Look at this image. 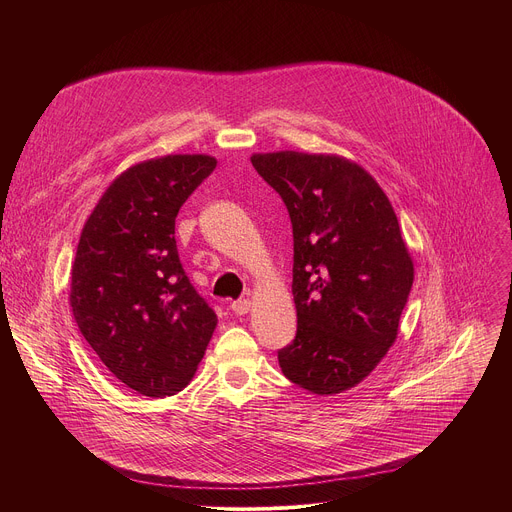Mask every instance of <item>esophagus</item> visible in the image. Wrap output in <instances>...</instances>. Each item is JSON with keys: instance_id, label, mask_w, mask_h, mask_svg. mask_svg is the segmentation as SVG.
<instances>
[{"instance_id": "esophagus-1", "label": "esophagus", "mask_w": 512, "mask_h": 512, "mask_svg": "<svg viewBox=\"0 0 512 512\" xmlns=\"http://www.w3.org/2000/svg\"><path fill=\"white\" fill-rule=\"evenodd\" d=\"M231 310L237 314V316H245L249 310H251V302L249 300H237L231 304Z\"/></svg>"}]
</instances>
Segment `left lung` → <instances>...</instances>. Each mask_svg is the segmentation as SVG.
<instances>
[{
  "label": "left lung",
  "instance_id": "1",
  "mask_svg": "<svg viewBox=\"0 0 512 512\" xmlns=\"http://www.w3.org/2000/svg\"><path fill=\"white\" fill-rule=\"evenodd\" d=\"M294 229L296 338L277 352L283 375L316 395H336L393 346L413 285L397 214L377 180L326 154H253Z\"/></svg>",
  "mask_w": 512,
  "mask_h": 512
}]
</instances>
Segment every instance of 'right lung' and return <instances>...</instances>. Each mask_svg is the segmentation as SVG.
<instances>
[{"instance_id": "1", "label": "right lung", "mask_w": 512, "mask_h": 512, "mask_svg": "<svg viewBox=\"0 0 512 512\" xmlns=\"http://www.w3.org/2000/svg\"><path fill=\"white\" fill-rule=\"evenodd\" d=\"M214 168L202 154L135 164L105 190L81 233L72 316L109 373L145 397L182 391L216 328L174 237L180 206Z\"/></svg>"}]
</instances>
